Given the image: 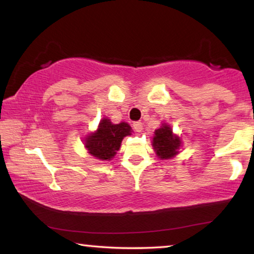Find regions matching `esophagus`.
<instances>
[{"label":"esophagus","instance_id":"obj_1","mask_svg":"<svg viewBox=\"0 0 254 254\" xmlns=\"http://www.w3.org/2000/svg\"><path fill=\"white\" fill-rule=\"evenodd\" d=\"M132 128H134V129L136 130V131H142L143 130V124L140 123V122H135L134 124H132Z\"/></svg>","mask_w":254,"mask_h":254}]
</instances>
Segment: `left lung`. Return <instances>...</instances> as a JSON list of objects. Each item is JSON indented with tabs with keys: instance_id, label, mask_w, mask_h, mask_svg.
<instances>
[{
	"instance_id": "8db88e82",
	"label": "left lung",
	"mask_w": 254,
	"mask_h": 254,
	"mask_svg": "<svg viewBox=\"0 0 254 254\" xmlns=\"http://www.w3.org/2000/svg\"><path fill=\"white\" fill-rule=\"evenodd\" d=\"M182 144L181 137L174 134L171 127L167 123L161 124V126L154 130V135L152 137V146L160 160H168L177 155Z\"/></svg>"
}]
</instances>
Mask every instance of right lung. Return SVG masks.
<instances>
[{
	"mask_svg": "<svg viewBox=\"0 0 254 254\" xmlns=\"http://www.w3.org/2000/svg\"><path fill=\"white\" fill-rule=\"evenodd\" d=\"M131 130L127 123L112 124L109 118H102L97 129L84 138L85 149L95 159L110 161L119 151L124 137L131 135Z\"/></svg>",
	"mask_w": 254,
	"mask_h": 254,
	"instance_id": "right-lung-1",
	"label": "right lung"
}]
</instances>
